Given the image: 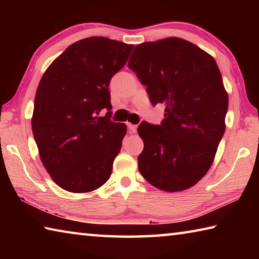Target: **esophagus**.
I'll list each match as a JSON object with an SVG mask.
<instances>
[{"instance_id":"esophagus-1","label":"esophagus","mask_w":259,"mask_h":259,"mask_svg":"<svg viewBox=\"0 0 259 259\" xmlns=\"http://www.w3.org/2000/svg\"><path fill=\"white\" fill-rule=\"evenodd\" d=\"M126 125H128V129H129V133L130 134H136V133H137V125L131 124V123H128Z\"/></svg>"}]
</instances>
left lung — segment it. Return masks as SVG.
<instances>
[{
  "label": "left lung",
  "instance_id": "8db88e82",
  "mask_svg": "<svg viewBox=\"0 0 259 259\" xmlns=\"http://www.w3.org/2000/svg\"><path fill=\"white\" fill-rule=\"evenodd\" d=\"M128 67L150 102L165 106L161 124L138 125L139 172L162 191L190 188L208 172L225 133L229 97L216 61L191 42L168 37L138 45Z\"/></svg>",
  "mask_w": 259,
  "mask_h": 259
}]
</instances>
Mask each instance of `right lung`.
Instances as JSON below:
<instances>
[{
	"mask_svg": "<svg viewBox=\"0 0 259 259\" xmlns=\"http://www.w3.org/2000/svg\"><path fill=\"white\" fill-rule=\"evenodd\" d=\"M133 49L107 37L83 38L54 60L38 83L34 139L47 171L64 190L91 192L111 176L126 126L111 120L108 85Z\"/></svg>",
	"mask_w": 259,
	"mask_h": 259,
	"instance_id": "obj_1",
	"label": "right lung"
}]
</instances>
